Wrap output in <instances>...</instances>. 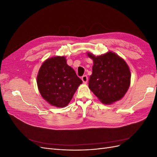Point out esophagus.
<instances>
[{"mask_svg": "<svg viewBox=\"0 0 157 157\" xmlns=\"http://www.w3.org/2000/svg\"><path fill=\"white\" fill-rule=\"evenodd\" d=\"M88 77L86 75H84L82 77V80L84 83H86L88 82Z\"/></svg>", "mask_w": 157, "mask_h": 157, "instance_id": "obj_1", "label": "esophagus"}]
</instances>
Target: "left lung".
<instances>
[{
    "label": "left lung",
    "instance_id": "1",
    "mask_svg": "<svg viewBox=\"0 0 157 157\" xmlns=\"http://www.w3.org/2000/svg\"><path fill=\"white\" fill-rule=\"evenodd\" d=\"M88 86L102 103L111 104L119 100L130 84V71L124 60L113 52L95 57Z\"/></svg>",
    "mask_w": 157,
    "mask_h": 157
}]
</instances>
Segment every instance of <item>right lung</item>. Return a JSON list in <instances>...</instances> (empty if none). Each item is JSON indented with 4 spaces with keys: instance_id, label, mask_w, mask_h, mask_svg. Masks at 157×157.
Returning <instances> with one entry per match:
<instances>
[{
    "instance_id": "add662e5",
    "label": "right lung",
    "mask_w": 157,
    "mask_h": 157,
    "mask_svg": "<svg viewBox=\"0 0 157 157\" xmlns=\"http://www.w3.org/2000/svg\"><path fill=\"white\" fill-rule=\"evenodd\" d=\"M82 81L64 57L46 60L39 71L37 84L39 92L51 105L63 107L68 105Z\"/></svg>"
}]
</instances>
